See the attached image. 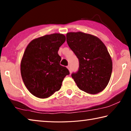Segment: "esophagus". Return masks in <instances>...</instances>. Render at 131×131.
<instances>
[{
    "label": "esophagus",
    "mask_w": 131,
    "mask_h": 131,
    "mask_svg": "<svg viewBox=\"0 0 131 131\" xmlns=\"http://www.w3.org/2000/svg\"><path fill=\"white\" fill-rule=\"evenodd\" d=\"M68 69H69V72H70V73H71L72 72V68H71V67H70V65H68Z\"/></svg>",
    "instance_id": "1"
}]
</instances>
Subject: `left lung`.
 Wrapping results in <instances>:
<instances>
[{
  "label": "left lung",
  "instance_id": "left-lung-1",
  "mask_svg": "<svg viewBox=\"0 0 131 131\" xmlns=\"http://www.w3.org/2000/svg\"><path fill=\"white\" fill-rule=\"evenodd\" d=\"M66 41L79 59L77 72L72 74L77 87L96 94L105 89L112 72V61L107 48L100 39L83 32H69Z\"/></svg>",
  "mask_w": 131,
  "mask_h": 131
}]
</instances>
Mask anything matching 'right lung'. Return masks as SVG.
<instances>
[{"mask_svg":"<svg viewBox=\"0 0 131 131\" xmlns=\"http://www.w3.org/2000/svg\"><path fill=\"white\" fill-rule=\"evenodd\" d=\"M63 35H45L30 42L21 62V73L26 87L39 98H47L60 90L66 76L70 74L60 65L58 54L65 41Z\"/></svg>","mask_w":131,"mask_h":131,"instance_id":"obj_1","label":"right lung"}]
</instances>
